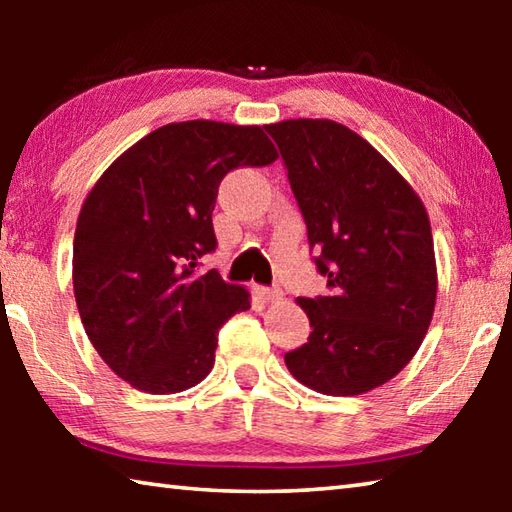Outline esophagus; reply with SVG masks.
Instances as JSON below:
<instances>
[{
  "instance_id": "1",
  "label": "esophagus",
  "mask_w": 512,
  "mask_h": 512,
  "mask_svg": "<svg viewBox=\"0 0 512 512\" xmlns=\"http://www.w3.org/2000/svg\"><path fill=\"white\" fill-rule=\"evenodd\" d=\"M257 293L266 302H275V300H280V296H282V291L280 289H273V287H257Z\"/></svg>"
}]
</instances>
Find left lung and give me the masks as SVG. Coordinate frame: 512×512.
<instances>
[{
    "label": "left lung",
    "instance_id": "left-lung-1",
    "mask_svg": "<svg viewBox=\"0 0 512 512\" xmlns=\"http://www.w3.org/2000/svg\"><path fill=\"white\" fill-rule=\"evenodd\" d=\"M327 293L298 298L311 334L284 363L325 395H361L418 352L436 307V255L420 196L384 155L329 119L268 124Z\"/></svg>",
    "mask_w": 512,
    "mask_h": 512
}]
</instances>
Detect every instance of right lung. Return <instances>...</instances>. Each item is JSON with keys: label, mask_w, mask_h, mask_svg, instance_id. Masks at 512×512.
<instances>
[{"label": "right lung", "mask_w": 512, "mask_h": 512, "mask_svg": "<svg viewBox=\"0 0 512 512\" xmlns=\"http://www.w3.org/2000/svg\"><path fill=\"white\" fill-rule=\"evenodd\" d=\"M277 151L262 126L180 121L110 164L74 232V296L94 350L137 391L169 395L203 381L216 334L250 293L214 271L212 210L225 173L266 167Z\"/></svg>", "instance_id": "1"}]
</instances>
